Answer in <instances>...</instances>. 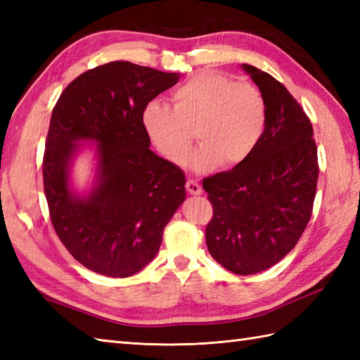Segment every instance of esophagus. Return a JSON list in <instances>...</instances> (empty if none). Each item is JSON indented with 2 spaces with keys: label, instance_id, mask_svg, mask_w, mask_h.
Listing matches in <instances>:
<instances>
[{
  "label": "esophagus",
  "instance_id": "34e87169",
  "mask_svg": "<svg viewBox=\"0 0 360 360\" xmlns=\"http://www.w3.org/2000/svg\"><path fill=\"white\" fill-rule=\"evenodd\" d=\"M186 187H187V192L190 193V195H201L202 193V187L198 184L196 181H193V179H188L187 181V184H186Z\"/></svg>",
  "mask_w": 360,
  "mask_h": 360
}]
</instances>
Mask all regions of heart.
Returning <instances> with one entry per match:
<instances>
[{"label": "heart", "instance_id": "b5f03b06", "mask_svg": "<svg viewBox=\"0 0 360 360\" xmlns=\"http://www.w3.org/2000/svg\"><path fill=\"white\" fill-rule=\"evenodd\" d=\"M142 125L156 150L176 165L187 159L196 131L202 145L190 165L196 173H207L219 164L233 168L250 158L264 131L266 103L248 82L200 71L174 89L173 108L147 103Z\"/></svg>", "mask_w": 360, "mask_h": 360}]
</instances>
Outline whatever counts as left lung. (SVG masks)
<instances>
[{
  "label": "left lung",
  "instance_id": "1",
  "mask_svg": "<svg viewBox=\"0 0 360 360\" xmlns=\"http://www.w3.org/2000/svg\"><path fill=\"white\" fill-rule=\"evenodd\" d=\"M266 103L262 139L246 162L202 181L213 217L210 255L238 275L269 269L294 249L314 204L319 162L303 108L271 74L241 65Z\"/></svg>",
  "mask_w": 360,
  "mask_h": 360
}]
</instances>
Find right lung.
I'll return each mask as SVG.
<instances>
[{"mask_svg":"<svg viewBox=\"0 0 360 360\" xmlns=\"http://www.w3.org/2000/svg\"><path fill=\"white\" fill-rule=\"evenodd\" d=\"M179 80L129 62H111L72 80L53 106L43 158L51 223L89 271L125 278L143 269L186 200V174L150 150L142 125L148 102ZM80 141L96 145V181L86 195L70 187Z\"/></svg>","mask_w":360,"mask_h":360,"instance_id":"add662e5","label":"right lung"}]
</instances>
